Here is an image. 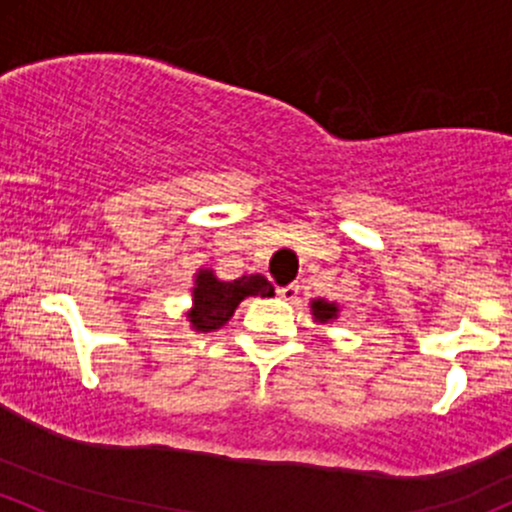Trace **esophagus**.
<instances>
[{
    "label": "esophagus",
    "instance_id": "34e87169",
    "mask_svg": "<svg viewBox=\"0 0 512 512\" xmlns=\"http://www.w3.org/2000/svg\"><path fill=\"white\" fill-rule=\"evenodd\" d=\"M277 294H279V299H284V301H296V299H299V284L279 286Z\"/></svg>",
    "mask_w": 512,
    "mask_h": 512
}]
</instances>
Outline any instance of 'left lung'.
<instances>
[{
  "mask_svg": "<svg viewBox=\"0 0 512 512\" xmlns=\"http://www.w3.org/2000/svg\"><path fill=\"white\" fill-rule=\"evenodd\" d=\"M338 311H340V308L335 306V303H330L325 299H313L311 301L313 320H316V323H320V325H325V323H330V320L338 318Z\"/></svg>",
  "mask_w": 512,
  "mask_h": 512,
  "instance_id": "obj_1",
  "label": "left lung"
}]
</instances>
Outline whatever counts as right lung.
<instances>
[{"label": "right lung", "mask_w": 512, "mask_h": 512, "mask_svg": "<svg viewBox=\"0 0 512 512\" xmlns=\"http://www.w3.org/2000/svg\"><path fill=\"white\" fill-rule=\"evenodd\" d=\"M247 296H274V286L262 274H245L233 282H221L213 269H199L194 277L192 311L187 313L189 323L199 333L218 330Z\"/></svg>", "instance_id": "add662e5"}]
</instances>
